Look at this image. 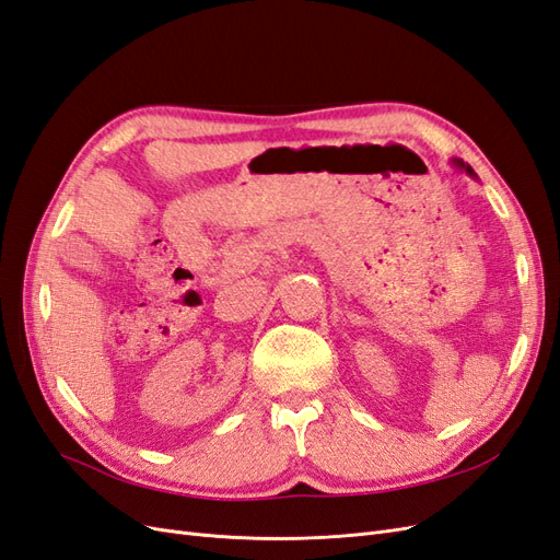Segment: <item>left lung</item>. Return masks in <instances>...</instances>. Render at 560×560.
I'll list each match as a JSON object with an SVG mask.
<instances>
[{
    "mask_svg": "<svg viewBox=\"0 0 560 560\" xmlns=\"http://www.w3.org/2000/svg\"><path fill=\"white\" fill-rule=\"evenodd\" d=\"M457 165H463V163H460V161H457ZM463 167H465V171H467V173H474V171H471V167H469V165H463Z\"/></svg>",
    "mask_w": 560,
    "mask_h": 560,
    "instance_id": "left-lung-1",
    "label": "left lung"
}]
</instances>
